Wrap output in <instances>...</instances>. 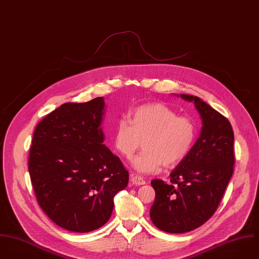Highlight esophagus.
<instances>
[{
    "label": "esophagus",
    "instance_id": "esophagus-1",
    "mask_svg": "<svg viewBox=\"0 0 259 259\" xmlns=\"http://www.w3.org/2000/svg\"><path fill=\"white\" fill-rule=\"evenodd\" d=\"M131 182L134 185H144L146 183L145 179H143V177L138 176V175H132L131 177Z\"/></svg>",
    "mask_w": 259,
    "mask_h": 259
}]
</instances>
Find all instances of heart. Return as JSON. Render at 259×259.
Here are the masks:
<instances>
[{
    "mask_svg": "<svg viewBox=\"0 0 259 259\" xmlns=\"http://www.w3.org/2000/svg\"><path fill=\"white\" fill-rule=\"evenodd\" d=\"M130 121H117L113 143L124 157H131L141 146L144 150L131 160L139 173H155L163 165L174 167L190 153L197 135L194 121L162 103L141 105L130 112Z\"/></svg>",
    "mask_w": 259,
    "mask_h": 259,
    "instance_id": "heart-1",
    "label": "heart"
}]
</instances>
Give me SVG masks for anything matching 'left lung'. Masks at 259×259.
<instances>
[{
	"label": "left lung",
	"mask_w": 259,
	"mask_h": 259,
	"mask_svg": "<svg viewBox=\"0 0 259 259\" xmlns=\"http://www.w3.org/2000/svg\"><path fill=\"white\" fill-rule=\"evenodd\" d=\"M180 97L194 103L202 128L190 153L170 173V182L151 181L155 201L150 217L157 228L168 233L196 229L214 214L233 174L235 160L230 122L196 96Z\"/></svg>",
	"instance_id": "left-lung-1"
}]
</instances>
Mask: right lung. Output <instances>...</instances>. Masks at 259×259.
<instances>
[{
    "label": "right lung",
    "mask_w": 259,
    "mask_h": 259,
    "mask_svg": "<svg viewBox=\"0 0 259 259\" xmlns=\"http://www.w3.org/2000/svg\"><path fill=\"white\" fill-rule=\"evenodd\" d=\"M103 97L65 103L34 132L29 173L37 201L60 227L90 232L109 220L129 173L103 144Z\"/></svg>",
    "instance_id": "right-lung-1"
}]
</instances>
